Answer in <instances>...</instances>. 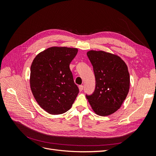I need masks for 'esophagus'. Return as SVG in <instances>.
Listing matches in <instances>:
<instances>
[{
	"mask_svg": "<svg viewBox=\"0 0 156 156\" xmlns=\"http://www.w3.org/2000/svg\"><path fill=\"white\" fill-rule=\"evenodd\" d=\"M79 91H82L83 90V85H79Z\"/></svg>",
	"mask_w": 156,
	"mask_h": 156,
	"instance_id": "esophagus-1",
	"label": "esophagus"
}]
</instances>
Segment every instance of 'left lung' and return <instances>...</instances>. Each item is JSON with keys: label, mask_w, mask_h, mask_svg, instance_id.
<instances>
[{"label": "left lung", "mask_w": 156, "mask_h": 156, "mask_svg": "<svg viewBox=\"0 0 156 156\" xmlns=\"http://www.w3.org/2000/svg\"><path fill=\"white\" fill-rule=\"evenodd\" d=\"M87 55L96 77L95 90L87 98L96 115H111L121 107L129 92L128 68L117 55L94 50Z\"/></svg>", "instance_id": "obj_1"}]
</instances>
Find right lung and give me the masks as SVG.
Wrapping results in <instances>:
<instances>
[{
  "instance_id": "obj_1",
  "label": "right lung",
  "mask_w": 156,
  "mask_h": 156,
  "mask_svg": "<svg viewBox=\"0 0 156 156\" xmlns=\"http://www.w3.org/2000/svg\"><path fill=\"white\" fill-rule=\"evenodd\" d=\"M78 49L51 47L36 55L30 67V85L36 101L47 112L60 115L72 107L79 93L69 64Z\"/></svg>"
}]
</instances>
